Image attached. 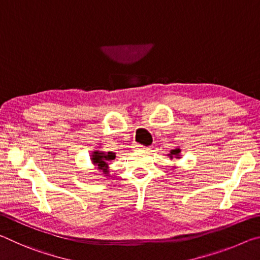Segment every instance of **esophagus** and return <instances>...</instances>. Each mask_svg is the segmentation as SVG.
I'll use <instances>...</instances> for the list:
<instances>
[{
	"label": "esophagus",
	"mask_w": 260,
	"mask_h": 260,
	"mask_svg": "<svg viewBox=\"0 0 260 260\" xmlns=\"http://www.w3.org/2000/svg\"><path fill=\"white\" fill-rule=\"evenodd\" d=\"M133 149L134 150H144V149H147V147H144L142 144H139V143H134Z\"/></svg>",
	"instance_id": "1"
}]
</instances>
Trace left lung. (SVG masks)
I'll return each mask as SVG.
<instances>
[{"instance_id": "8db88e82", "label": "left lung", "mask_w": 260, "mask_h": 260, "mask_svg": "<svg viewBox=\"0 0 260 260\" xmlns=\"http://www.w3.org/2000/svg\"><path fill=\"white\" fill-rule=\"evenodd\" d=\"M180 152H181V150H180L179 148H177V149H174V150H171V152H170V157L171 158H173V157H175V158H180Z\"/></svg>"}]
</instances>
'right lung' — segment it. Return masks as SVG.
<instances>
[{
	"instance_id": "right-lung-1",
	"label": "right lung",
	"mask_w": 260,
	"mask_h": 260,
	"mask_svg": "<svg viewBox=\"0 0 260 260\" xmlns=\"http://www.w3.org/2000/svg\"><path fill=\"white\" fill-rule=\"evenodd\" d=\"M116 158V153H113L111 151L109 152H102V151H94L91 153V162L95 166H98V169L102 170L104 173L108 172V161L109 160H112Z\"/></svg>"
}]
</instances>
